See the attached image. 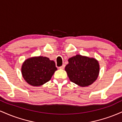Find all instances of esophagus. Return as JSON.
I'll return each mask as SVG.
<instances>
[{
	"label": "esophagus",
	"mask_w": 122,
	"mask_h": 122,
	"mask_svg": "<svg viewBox=\"0 0 122 122\" xmlns=\"http://www.w3.org/2000/svg\"><path fill=\"white\" fill-rule=\"evenodd\" d=\"M64 68H65V65H62L60 67V69H64Z\"/></svg>",
	"instance_id": "esophagus-1"
}]
</instances>
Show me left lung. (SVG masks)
Masks as SVG:
<instances>
[{"instance_id":"left-lung-1","label":"left lung","mask_w":122,"mask_h":122,"mask_svg":"<svg viewBox=\"0 0 122 122\" xmlns=\"http://www.w3.org/2000/svg\"><path fill=\"white\" fill-rule=\"evenodd\" d=\"M65 71L71 81L85 87L92 84L97 79L100 72L99 61L93 57L80 54L68 59Z\"/></svg>"}]
</instances>
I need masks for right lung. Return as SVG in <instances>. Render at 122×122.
<instances>
[{"label":"right lung","instance_id":"add662e5","mask_svg":"<svg viewBox=\"0 0 122 122\" xmlns=\"http://www.w3.org/2000/svg\"><path fill=\"white\" fill-rule=\"evenodd\" d=\"M57 70L54 61L46 57L36 56L23 62L21 72L25 80L32 86H41L51 79Z\"/></svg>","mask_w":122,"mask_h":122}]
</instances>
